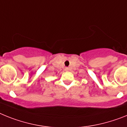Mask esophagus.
<instances>
[{
	"label": "esophagus",
	"instance_id": "obj_1",
	"mask_svg": "<svg viewBox=\"0 0 127 127\" xmlns=\"http://www.w3.org/2000/svg\"><path fill=\"white\" fill-rule=\"evenodd\" d=\"M64 71H69V68H67V67H66V68H64Z\"/></svg>",
	"mask_w": 127,
	"mask_h": 127
}]
</instances>
